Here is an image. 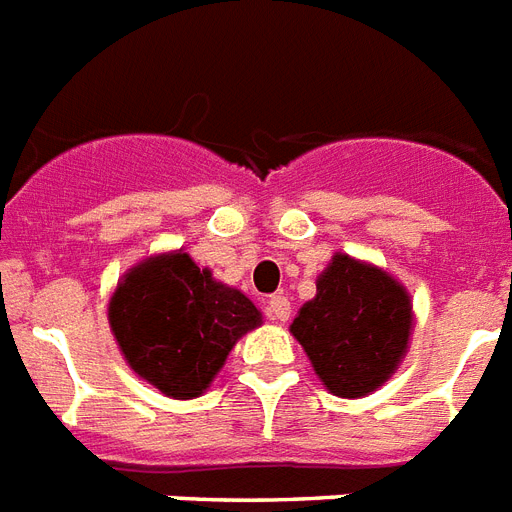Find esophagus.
Returning a JSON list of instances; mask_svg holds the SVG:
<instances>
[{
	"instance_id": "34e87169",
	"label": "esophagus",
	"mask_w": 512,
	"mask_h": 512,
	"mask_svg": "<svg viewBox=\"0 0 512 512\" xmlns=\"http://www.w3.org/2000/svg\"><path fill=\"white\" fill-rule=\"evenodd\" d=\"M267 317L275 322H288L290 317V301L288 296H272L267 301Z\"/></svg>"
}]
</instances>
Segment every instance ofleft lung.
Returning a JSON list of instances; mask_svg holds the SVG:
<instances>
[{"label":"left lung","instance_id":"obj_1","mask_svg":"<svg viewBox=\"0 0 512 512\" xmlns=\"http://www.w3.org/2000/svg\"><path fill=\"white\" fill-rule=\"evenodd\" d=\"M412 325V298L402 282L378 264L338 251L317 277V296L290 322V333L330 394L362 399L399 370Z\"/></svg>","mask_w":512,"mask_h":512}]
</instances>
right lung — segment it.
Segmentation results:
<instances>
[{"mask_svg":"<svg viewBox=\"0 0 512 512\" xmlns=\"http://www.w3.org/2000/svg\"><path fill=\"white\" fill-rule=\"evenodd\" d=\"M108 322L126 365L145 383L171 399H195L235 343L261 325V312L179 248L126 269L108 301Z\"/></svg>","mask_w":512,"mask_h":512,"instance_id":"1","label":"right lung"}]
</instances>
